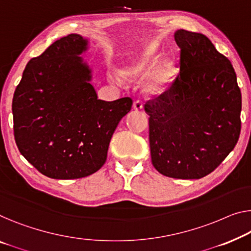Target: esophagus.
<instances>
[{
	"label": "esophagus",
	"mask_w": 251,
	"mask_h": 251,
	"mask_svg": "<svg viewBox=\"0 0 251 251\" xmlns=\"http://www.w3.org/2000/svg\"><path fill=\"white\" fill-rule=\"evenodd\" d=\"M133 107H134V109H136V110H141V109H143V107H144V103L142 102L141 100H136V101L134 102Z\"/></svg>",
	"instance_id": "1"
}]
</instances>
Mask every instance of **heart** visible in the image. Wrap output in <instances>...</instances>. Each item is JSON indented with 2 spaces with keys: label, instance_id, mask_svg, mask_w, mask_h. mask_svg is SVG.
Wrapping results in <instances>:
<instances>
[{
  "label": "heart",
  "instance_id": "obj_1",
  "mask_svg": "<svg viewBox=\"0 0 251 251\" xmlns=\"http://www.w3.org/2000/svg\"><path fill=\"white\" fill-rule=\"evenodd\" d=\"M159 62V55L155 53L154 48L149 50L143 55L140 61L135 65L130 66L124 71V76L127 80L133 82H142L149 78L154 67ZM176 67L171 62H167L153 74L151 78L149 80L148 91L155 95V93H161L167 90L173 83L176 76Z\"/></svg>",
  "mask_w": 251,
  "mask_h": 251
}]
</instances>
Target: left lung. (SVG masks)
<instances>
[{
    "label": "left lung",
    "instance_id": "obj_1",
    "mask_svg": "<svg viewBox=\"0 0 251 251\" xmlns=\"http://www.w3.org/2000/svg\"><path fill=\"white\" fill-rule=\"evenodd\" d=\"M180 71L144 104L152 164L177 179H200L234 149L241 130V91L229 58L203 33L180 29Z\"/></svg>",
    "mask_w": 251,
    "mask_h": 251
}]
</instances>
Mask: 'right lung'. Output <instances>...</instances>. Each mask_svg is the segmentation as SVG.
<instances>
[{
	"label": "right lung",
	"mask_w": 251,
	"mask_h": 251,
	"mask_svg": "<svg viewBox=\"0 0 251 251\" xmlns=\"http://www.w3.org/2000/svg\"><path fill=\"white\" fill-rule=\"evenodd\" d=\"M87 40L71 33L29 61L12 100L17 147L40 174L77 179L107 160L111 136L132 109L129 97L99 100L80 54Z\"/></svg>",
	"instance_id": "add662e5"
}]
</instances>
